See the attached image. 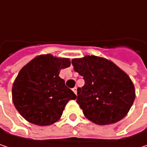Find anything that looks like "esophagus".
Listing matches in <instances>:
<instances>
[{"label": "esophagus", "instance_id": "1", "mask_svg": "<svg viewBox=\"0 0 147 147\" xmlns=\"http://www.w3.org/2000/svg\"><path fill=\"white\" fill-rule=\"evenodd\" d=\"M73 91H74V93L75 94H77V88H76V87H74V88L73 89Z\"/></svg>", "mask_w": 147, "mask_h": 147}]
</instances>
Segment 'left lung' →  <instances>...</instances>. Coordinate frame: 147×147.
<instances>
[{
  "instance_id": "left-lung-1",
  "label": "left lung",
  "mask_w": 147,
  "mask_h": 147,
  "mask_svg": "<svg viewBox=\"0 0 147 147\" xmlns=\"http://www.w3.org/2000/svg\"><path fill=\"white\" fill-rule=\"evenodd\" d=\"M72 64L85 82L78 88L77 97L84 116L100 125L122 120L136 98L134 84L127 74L110 60L94 55L74 58Z\"/></svg>"
}]
</instances>
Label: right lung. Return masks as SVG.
Instances as JSON below:
<instances>
[{
	"instance_id": "obj_1",
	"label": "right lung",
	"mask_w": 147,
	"mask_h": 147,
	"mask_svg": "<svg viewBox=\"0 0 147 147\" xmlns=\"http://www.w3.org/2000/svg\"><path fill=\"white\" fill-rule=\"evenodd\" d=\"M70 59L52 54L37 56L20 70L12 85V101L28 122L46 126L61 118L65 105L77 96L59 77Z\"/></svg>"
}]
</instances>
